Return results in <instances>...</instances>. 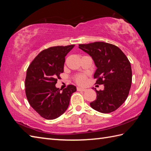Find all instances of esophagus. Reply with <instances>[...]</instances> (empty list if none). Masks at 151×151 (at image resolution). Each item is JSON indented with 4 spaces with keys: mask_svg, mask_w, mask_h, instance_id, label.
Listing matches in <instances>:
<instances>
[{
    "mask_svg": "<svg viewBox=\"0 0 151 151\" xmlns=\"http://www.w3.org/2000/svg\"><path fill=\"white\" fill-rule=\"evenodd\" d=\"M76 89H77V91H85L86 90V89L80 88V87H78L77 88H76Z\"/></svg>",
    "mask_w": 151,
    "mask_h": 151,
    "instance_id": "obj_1",
    "label": "esophagus"
}]
</instances>
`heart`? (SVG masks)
Masks as SVG:
<instances>
[{
    "mask_svg": "<svg viewBox=\"0 0 151 151\" xmlns=\"http://www.w3.org/2000/svg\"><path fill=\"white\" fill-rule=\"evenodd\" d=\"M86 78H87V76L84 75V74H79V75H76L75 76L74 80H75L76 84L82 86L86 83Z\"/></svg>",
    "mask_w": 151,
    "mask_h": 151,
    "instance_id": "obj_1",
    "label": "heart"
}]
</instances>
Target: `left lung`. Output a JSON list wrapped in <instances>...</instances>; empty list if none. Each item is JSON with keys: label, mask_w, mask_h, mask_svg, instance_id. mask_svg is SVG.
<instances>
[{"label": "left lung", "mask_w": 151, "mask_h": 151, "mask_svg": "<svg viewBox=\"0 0 151 151\" xmlns=\"http://www.w3.org/2000/svg\"><path fill=\"white\" fill-rule=\"evenodd\" d=\"M78 46L94 61L96 84L104 86L103 90L95 89L97 98L90 103L91 107L104 114L116 110L126 101L131 87L132 69L129 59L119 48L110 43L98 41Z\"/></svg>", "instance_id": "1"}]
</instances>
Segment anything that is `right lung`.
<instances>
[{
  "instance_id": "add662e5",
  "label": "right lung",
  "mask_w": 151,
  "mask_h": 151,
  "mask_svg": "<svg viewBox=\"0 0 151 151\" xmlns=\"http://www.w3.org/2000/svg\"><path fill=\"white\" fill-rule=\"evenodd\" d=\"M75 46H56L45 49L35 58L27 71L25 93L34 110L46 119L60 117L69 106L72 94L76 91L73 85L60 91L56 88L60 75L63 72L65 57Z\"/></svg>"
}]
</instances>
